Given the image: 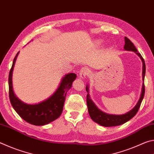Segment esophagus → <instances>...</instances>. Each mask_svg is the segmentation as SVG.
Wrapping results in <instances>:
<instances>
[{"instance_id":"esophagus-1","label":"esophagus","mask_w":154,"mask_h":154,"mask_svg":"<svg viewBox=\"0 0 154 154\" xmlns=\"http://www.w3.org/2000/svg\"><path fill=\"white\" fill-rule=\"evenodd\" d=\"M89 74V70L86 67H83L79 72V75L82 79H85L87 75Z\"/></svg>"}]
</instances>
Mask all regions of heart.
I'll return each mask as SVG.
<instances>
[{"mask_svg":"<svg viewBox=\"0 0 154 154\" xmlns=\"http://www.w3.org/2000/svg\"><path fill=\"white\" fill-rule=\"evenodd\" d=\"M103 43V41H101V40H96V41H95V42H94L95 45H97V46L102 45Z\"/></svg>","mask_w":154,"mask_h":154,"instance_id":"1","label":"heart"}]
</instances>
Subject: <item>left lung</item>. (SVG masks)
Here are the masks:
<instances>
[{
  "mask_svg": "<svg viewBox=\"0 0 154 154\" xmlns=\"http://www.w3.org/2000/svg\"><path fill=\"white\" fill-rule=\"evenodd\" d=\"M124 41H125V45H124V48L125 50L134 51V53L139 57L140 60H141V61L143 62V82H144V78L145 75V64L144 59L143 58V57L141 56V55H140V54L138 52L137 48H135L134 44L130 41V39H128V38L125 36ZM85 90H86L88 92L87 105H88V112H89L91 119H92L94 122H95L96 123L100 124V126H105V127L119 126V125H122L124 123H126V122H127L128 121H129L130 119L133 118L135 115L137 114L138 111H139L140 104L142 103V100L145 95V85H144V83H143L140 98L139 101H138V103H137V105L134 106V107L125 114L113 115V114L106 113L105 112L100 110V109L96 106L92 100V99L90 98V94L89 93H88L89 92V88H88V85H87L86 87H85Z\"/></svg>",
  "mask_w": 154,
  "mask_h": 154,
  "instance_id": "8db88e82",
  "label": "left lung"
}]
</instances>
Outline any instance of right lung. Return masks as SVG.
Instances as JSON below:
<instances>
[{"mask_svg": "<svg viewBox=\"0 0 154 154\" xmlns=\"http://www.w3.org/2000/svg\"><path fill=\"white\" fill-rule=\"evenodd\" d=\"M19 53L18 51L14 58L9 75V94L11 105L17 114L28 123L35 126H44L51 123L60 116L66 93L71 89L77 75L72 72L65 75L55 92L46 100L34 105L25 103L15 95L13 90V71Z\"/></svg>", "mask_w": 154, "mask_h": 154, "instance_id": "right-lung-1", "label": "right lung"}]
</instances>
